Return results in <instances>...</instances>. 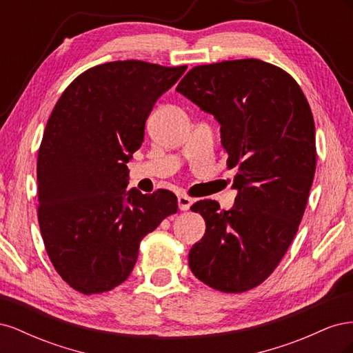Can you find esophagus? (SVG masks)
Returning <instances> with one entry per match:
<instances>
[{
    "label": "esophagus",
    "mask_w": 353,
    "mask_h": 353,
    "mask_svg": "<svg viewBox=\"0 0 353 353\" xmlns=\"http://www.w3.org/2000/svg\"><path fill=\"white\" fill-rule=\"evenodd\" d=\"M191 205H193V199L188 196H178V206L181 210H188Z\"/></svg>",
    "instance_id": "1"
}]
</instances>
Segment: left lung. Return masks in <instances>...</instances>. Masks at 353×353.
<instances>
[{"instance_id": "8db88e82", "label": "left lung", "mask_w": 353, "mask_h": 353, "mask_svg": "<svg viewBox=\"0 0 353 353\" xmlns=\"http://www.w3.org/2000/svg\"><path fill=\"white\" fill-rule=\"evenodd\" d=\"M176 91L215 116L227 165L237 168L232 209L191 206L206 231L190 270L218 292L252 290L279 266L306 209L316 168L311 108L292 74L258 59L196 66Z\"/></svg>"}]
</instances>
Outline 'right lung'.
Returning a JSON list of instances; mask_svg holds the SVG:
<instances>
[{"label": "right lung", "mask_w": 353, "mask_h": 353, "mask_svg": "<svg viewBox=\"0 0 353 353\" xmlns=\"http://www.w3.org/2000/svg\"><path fill=\"white\" fill-rule=\"evenodd\" d=\"M141 60L81 73L52 109L38 152V222L59 275L82 294L109 292L134 270L141 240L178 200L126 191L156 100L185 72Z\"/></svg>", "instance_id": "1"}]
</instances>
